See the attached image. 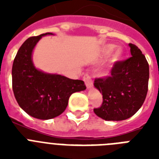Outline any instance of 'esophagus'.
Returning a JSON list of instances; mask_svg holds the SVG:
<instances>
[{"instance_id":"1","label":"esophagus","mask_w":159,"mask_h":159,"mask_svg":"<svg viewBox=\"0 0 159 159\" xmlns=\"http://www.w3.org/2000/svg\"><path fill=\"white\" fill-rule=\"evenodd\" d=\"M83 81H84L85 84L87 86V88H91L92 87V85H93V82H92V77L90 76L89 74H86L83 76Z\"/></svg>"}]
</instances>
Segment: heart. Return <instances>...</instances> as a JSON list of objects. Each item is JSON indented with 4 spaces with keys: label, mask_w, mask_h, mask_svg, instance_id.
I'll return each instance as SVG.
<instances>
[{
    "label": "heart",
    "mask_w": 159,
    "mask_h": 159,
    "mask_svg": "<svg viewBox=\"0 0 159 159\" xmlns=\"http://www.w3.org/2000/svg\"><path fill=\"white\" fill-rule=\"evenodd\" d=\"M114 48H115V46H114L113 44H107V45L105 46L104 48H103V53H104L106 56H107V55L110 54V53L114 50ZM121 57H122V50H121L120 48H119V49H117V50H116L114 52L111 58H112V61H117V60L120 59Z\"/></svg>",
    "instance_id": "obj_1"
}]
</instances>
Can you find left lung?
<instances>
[{"instance_id": "left-lung-1", "label": "left lung", "mask_w": 159, "mask_h": 159, "mask_svg": "<svg viewBox=\"0 0 159 159\" xmlns=\"http://www.w3.org/2000/svg\"><path fill=\"white\" fill-rule=\"evenodd\" d=\"M130 57L117 61L111 74L96 78L94 86L102 92L103 102L94 112L106 120H124L139 110L147 96L149 67L145 56L133 43Z\"/></svg>"}]
</instances>
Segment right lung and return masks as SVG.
Listing matches in <instances>:
<instances>
[{"label":"right lung","instance_id":"add662e5","mask_svg":"<svg viewBox=\"0 0 159 159\" xmlns=\"http://www.w3.org/2000/svg\"><path fill=\"white\" fill-rule=\"evenodd\" d=\"M42 34L26 39L19 48L12 67V88L19 106L34 118L49 120L65 111L70 96L87 87L82 80H72L36 69L32 52Z\"/></svg>","mask_w":159,"mask_h":159}]
</instances>
